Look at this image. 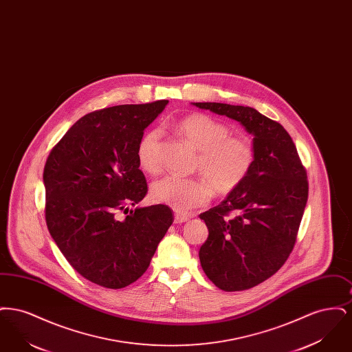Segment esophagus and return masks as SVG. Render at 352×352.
Instances as JSON below:
<instances>
[{"label": "esophagus", "instance_id": "1", "mask_svg": "<svg viewBox=\"0 0 352 352\" xmlns=\"http://www.w3.org/2000/svg\"><path fill=\"white\" fill-rule=\"evenodd\" d=\"M187 220H188V217L184 215V214H175L174 215V223L175 224H182V223H186Z\"/></svg>", "mask_w": 352, "mask_h": 352}]
</instances>
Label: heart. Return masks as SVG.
<instances>
[{"mask_svg":"<svg viewBox=\"0 0 352 352\" xmlns=\"http://www.w3.org/2000/svg\"><path fill=\"white\" fill-rule=\"evenodd\" d=\"M177 131L198 153L197 168L204 178H182L174 174L151 184V201L190 212L206 206L212 190L226 195L245 181L254 162L251 140L232 135L227 124L207 115H191L178 122ZM162 140L157 129L144 134L137 146L142 170L154 174L161 168Z\"/></svg>","mask_w":352,"mask_h":352,"instance_id":"b5f03b06","label":"heart"}]
</instances>
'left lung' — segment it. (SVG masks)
Listing matches in <instances>:
<instances>
[{"label":"left lung","instance_id":"8db88e82","mask_svg":"<svg viewBox=\"0 0 352 352\" xmlns=\"http://www.w3.org/2000/svg\"><path fill=\"white\" fill-rule=\"evenodd\" d=\"M239 121L253 135L245 181L201 214L208 237L199 250L206 276L224 292L247 290L281 268L297 240L309 195L306 170L281 124L251 107L192 102Z\"/></svg>","mask_w":352,"mask_h":352}]
</instances>
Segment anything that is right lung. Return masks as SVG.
Returning a JSON list of instances; mask_svg holds the SVG:
<instances>
[{
	"mask_svg": "<svg viewBox=\"0 0 352 352\" xmlns=\"http://www.w3.org/2000/svg\"><path fill=\"white\" fill-rule=\"evenodd\" d=\"M168 102L91 112L47 157L43 184L49 232L69 265L94 284L108 289L133 284L149 268L174 220L165 204L129 210L148 192L137 160L138 142Z\"/></svg>",
	"mask_w": 352,
	"mask_h": 352,
	"instance_id": "right-lung-1",
	"label": "right lung"
}]
</instances>
